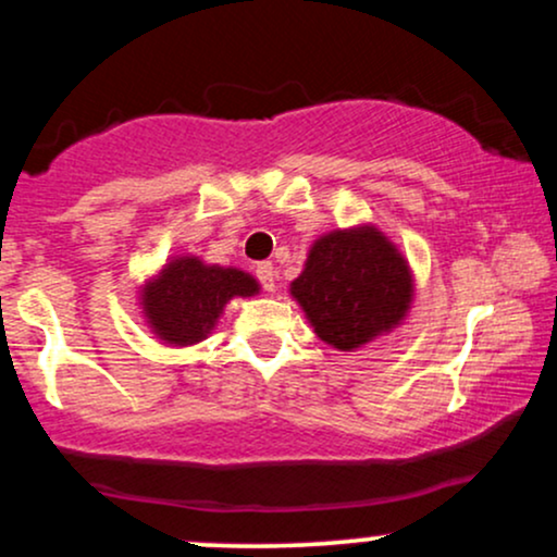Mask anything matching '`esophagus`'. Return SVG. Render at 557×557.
<instances>
[{
	"label": "esophagus",
	"instance_id": "1",
	"mask_svg": "<svg viewBox=\"0 0 557 557\" xmlns=\"http://www.w3.org/2000/svg\"><path fill=\"white\" fill-rule=\"evenodd\" d=\"M257 277L259 283L264 285V290H274V267L270 261H261V264H257Z\"/></svg>",
	"mask_w": 557,
	"mask_h": 557
}]
</instances>
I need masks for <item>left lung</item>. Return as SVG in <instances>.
I'll return each instance as SVG.
<instances>
[{
    "label": "left lung",
    "instance_id": "8db88e82",
    "mask_svg": "<svg viewBox=\"0 0 557 557\" xmlns=\"http://www.w3.org/2000/svg\"><path fill=\"white\" fill-rule=\"evenodd\" d=\"M290 296L319 341L356 350L406 319L413 274L398 246L374 225L332 230L314 240Z\"/></svg>",
    "mask_w": 557,
    "mask_h": 557
}]
</instances>
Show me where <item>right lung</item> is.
Instances as JSON below:
<instances>
[{
  "instance_id": "right-lung-1",
  "label": "right lung",
  "mask_w": 557,
  "mask_h": 557,
  "mask_svg": "<svg viewBox=\"0 0 557 557\" xmlns=\"http://www.w3.org/2000/svg\"><path fill=\"white\" fill-rule=\"evenodd\" d=\"M259 283L235 267L203 264L198 257H172L140 287V309L159 341L196 345L212 335L233 298H251Z\"/></svg>"
}]
</instances>
